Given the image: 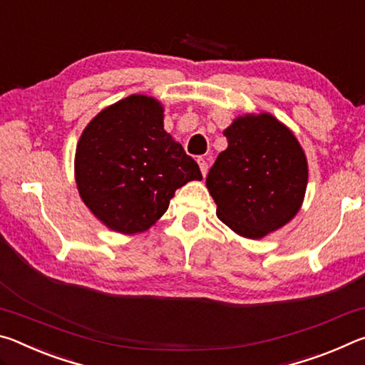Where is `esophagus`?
Segmentation results:
<instances>
[{"label":"esophagus","mask_w":365,"mask_h":365,"mask_svg":"<svg viewBox=\"0 0 365 365\" xmlns=\"http://www.w3.org/2000/svg\"><path fill=\"white\" fill-rule=\"evenodd\" d=\"M197 164H200L201 174L206 177V174H207V169H209V165H207V160H206L205 158H197Z\"/></svg>","instance_id":"esophagus-1"}]
</instances>
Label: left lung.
I'll return each mask as SVG.
<instances>
[{
  "mask_svg": "<svg viewBox=\"0 0 365 365\" xmlns=\"http://www.w3.org/2000/svg\"><path fill=\"white\" fill-rule=\"evenodd\" d=\"M224 135L228 146L206 187L217 217L235 233L259 240L298 214L307 187L306 154L292 130L267 113L237 117Z\"/></svg>",
  "mask_w": 365,
  "mask_h": 365,
  "instance_id": "8db88e82",
  "label": "left lung"
}]
</instances>
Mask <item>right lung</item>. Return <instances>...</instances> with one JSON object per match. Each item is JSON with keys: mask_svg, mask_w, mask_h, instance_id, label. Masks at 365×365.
I'll list each match as a JSON object with an SVG mask.
<instances>
[{"mask_svg": "<svg viewBox=\"0 0 365 365\" xmlns=\"http://www.w3.org/2000/svg\"><path fill=\"white\" fill-rule=\"evenodd\" d=\"M201 178L196 160L164 130V108L151 96L132 95L103 109L77 143L80 197L123 235L148 230L177 188Z\"/></svg>", "mask_w": 365, "mask_h": 365, "instance_id": "obj_1", "label": "right lung"}]
</instances>
